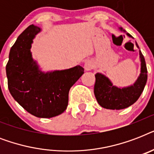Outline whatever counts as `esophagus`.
Returning a JSON list of instances; mask_svg holds the SVG:
<instances>
[{
  "label": "esophagus",
  "mask_w": 154,
  "mask_h": 154,
  "mask_svg": "<svg viewBox=\"0 0 154 154\" xmlns=\"http://www.w3.org/2000/svg\"><path fill=\"white\" fill-rule=\"evenodd\" d=\"M84 68H85V69L86 70V71H89V70H91L92 69L94 68V64H93L91 61L87 60V61H85V63Z\"/></svg>",
  "instance_id": "obj_1"
}]
</instances>
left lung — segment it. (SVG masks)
Listing matches in <instances>:
<instances>
[{
	"instance_id": "8db88e82",
	"label": "left lung",
	"mask_w": 154,
	"mask_h": 154,
	"mask_svg": "<svg viewBox=\"0 0 154 154\" xmlns=\"http://www.w3.org/2000/svg\"><path fill=\"white\" fill-rule=\"evenodd\" d=\"M120 29L122 30V28ZM129 37L132 36L127 33ZM137 46L138 47L136 43ZM141 58V73L133 85L126 88H118L105 75L97 72L95 74L94 95L101 107L108 109H123L136 102L142 94L147 82V68L144 56L139 51Z\"/></svg>"
}]
</instances>
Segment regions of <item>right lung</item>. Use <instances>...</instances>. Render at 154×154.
Instances as JSON below:
<instances>
[{
    "mask_svg": "<svg viewBox=\"0 0 154 154\" xmlns=\"http://www.w3.org/2000/svg\"><path fill=\"white\" fill-rule=\"evenodd\" d=\"M41 29L29 25L17 37L6 65L11 95L27 112L37 117L61 114L68 106L70 88L84 73L77 65L65 70L42 72L30 52L31 44Z\"/></svg>",
    "mask_w": 154,
    "mask_h": 154,
    "instance_id": "1",
    "label": "right lung"
}]
</instances>
